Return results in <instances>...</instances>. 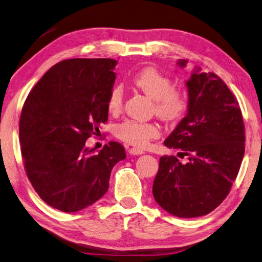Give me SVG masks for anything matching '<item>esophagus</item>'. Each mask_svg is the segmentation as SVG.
<instances>
[{"label":"esophagus","instance_id":"34e87169","mask_svg":"<svg viewBox=\"0 0 262 262\" xmlns=\"http://www.w3.org/2000/svg\"><path fill=\"white\" fill-rule=\"evenodd\" d=\"M129 154L133 155V156H139V155L144 154V152H143V150L139 149V147H130V149H129Z\"/></svg>","mask_w":262,"mask_h":262}]
</instances>
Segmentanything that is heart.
<instances>
[{
  "instance_id": "b5f03b06",
  "label": "heart",
  "mask_w": 262,
  "mask_h": 262,
  "mask_svg": "<svg viewBox=\"0 0 262 262\" xmlns=\"http://www.w3.org/2000/svg\"><path fill=\"white\" fill-rule=\"evenodd\" d=\"M133 83L146 96L154 99L155 113L164 121H177L184 116L189 107V95L182 87L173 85V80L154 66H147L137 72ZM123 105V88L113 85L107 97V110L119 113ZM117 136L126 143L135 146H145L151 140L160 135L159 127L151 122L126 120L116 128Z\"/></svg>"
}]
</instances>
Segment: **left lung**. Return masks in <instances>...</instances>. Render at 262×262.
Wrapping results in <instances>:
<instances>
[{
    "label": "left lung",
    "mask_w": 262,
    "mask_h": 262,
    "mask_svg": "<svg viewBox=\"0 0 262 262\" xmlns=\"http://www.w3.org/2000/svg\"><path fill=\"white\" fill-rule=\"evenodd\" d=\"M187 60L178 61L185 66ZM188 113L164 143L187 156L159 160L152 193L165 211L197 217L214 211L230 192L245 151V128L239 104L215 73L193 71L185 82Z\"/></svg>",
    "instance_id": "8db88e82"
}]
</instances>
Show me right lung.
Wrapping results in <instances>:
<instances>
[{"label": "right lung", "instance_id": "add662e5", "mask_svg": "<svg viewBox=\"0 0 262 262\" xmlns=\"http://www.w3.org/2000/svg\"><path fill=\"white\" fill-rule=\"evenodd\" d=\"M116 65L111 58L61 60L24 103L19 142L25 172L42 201L61 212H78L102 198L112 168L126 158L115 141L98 154L85 146L107 121Z\"/></svg>", "mask_w": 262, "mask_h": 262}]
</instances>
